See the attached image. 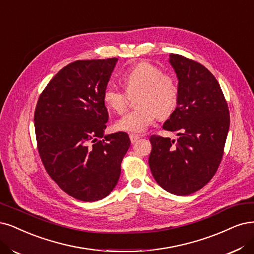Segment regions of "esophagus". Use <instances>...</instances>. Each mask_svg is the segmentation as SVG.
Listing matches in <instances>:
<instances>
[{
  "label": "esophagus",
  "mask_w": 254,
  "mask_h": 254,
  "mask_svg": "<svg viewBox=\"0 0 254 254\" xmlns=\"http://www.w3.org/2000/svg\"><path fill=\"white\" fill-rule=\"evenodd\" d=\"M129 137H130V141H131V143H132V144L135 143L137 139L139 138V136L137 134H135V133H130Z\"/></svg>",
  "instance_id": "34e87169"
}]
</instances>
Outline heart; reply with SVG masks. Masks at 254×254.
<instances>
[{
    "label": "heart",
    "mask_w": 254,
    "mask_h": 254,
    "mask_svg": "<svg viewBox=\"0 0 254 254\" xmlns=\"http://www.w3.org/2000/svg\"><path fill=\"white\" fill-rule=\"evenodd\" d=\"M122 81L128 94L138 91L135 101L138 107L117 122L119 130L143 132L157 116L161 119L167 118L178 106L180 88L176 77L162 72L160 67L150 62L142 61L131 66L122 74ZM127 94L108 85L103 91V101L109 109L123 115L128 108Z\"/></svg>",
    "instance_id": "1"
}]
</instances>
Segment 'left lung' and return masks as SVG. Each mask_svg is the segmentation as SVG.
I'll list each match as a JSON object with an SVG mask.
<instances>
[{
  "mask_svg": "<svg viewBox=\"0 0 254 254\" xmlns=\"http://www.w3.org/2000/svg\"><path fill=\"white\" fill-rule=\"evenodd\" d=\"M179 78V104L165 122L177 141L151 135L149 167L156 183L172 194L188 195L209 183L220 166L230 125L228 104L221 86L194 60L171 54Z\"/></svg>",
  "mask_w": 254,
  "mask_h": 254,
  "instance_id": "obj_1",
  "label": "left lung"
}]
</instances>
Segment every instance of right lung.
I'll return each mask as SVG.
<instances>
[{
    "label": "right lung",
    "mask_w": 254,
    "mask_h": 254,
    "mask_svg": "<svg viewBox=\"0 0 254 254\" xmlns=\"http://www.w3.org/2000/svg\"><path fill=\"white\" fill-rule=\"evenodd\" d=\"M118 59L66 65L40 94L34 111L39 154L49 177L70 196L95 202L116 187L130 147L126 132L104 135L103 91Z\"/></svg>",
    "instance_id": "add662e5"
}]
</instances>
